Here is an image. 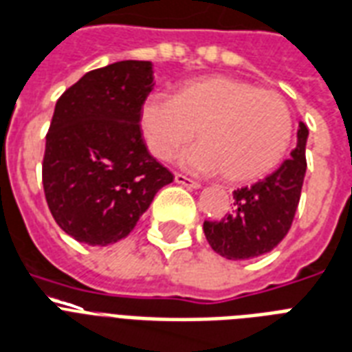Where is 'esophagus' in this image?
Instances as JSON below:
<instances>
[{
    "label": "esophagus",
    "instance_id": "1",
    "mask_svg": "<svg viewBox=\"0 0 352 352\" xmlns=\"http://www.w3.org/2000/svg\"><path fill=\"white\" fill-rule=\"evenodd\" d=\"M174 182H176V184H179V186L189 187V189H198V187H200V184H198V182H195V179H191V178H187V176H184V174H174Z\"/></svg>",
    "mask_w": 352,
    "mask_h": 352
}]
</instances>
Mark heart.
Masks as SVG:
<instances>
[{
  "label": "heart",
  "mask_w": 352,
  "mask_h": 352,
  "mask_svg": "<svg viewBox=\"0 0 352 352\" xmlns=\"http://www.w3.org/2000/svg\"><path fill=\"white\" fill-rule=\"evenodd\" d=\"M139 129L155 160L168 161L195 133L200 142L179 163L197 174H219L234 184L271 174L293 135L286 100L230 76H208L179 87L174 96L150 94L139 109Z\"/></svg>",
  "instance_id": "heart-1"
}]
</instances>
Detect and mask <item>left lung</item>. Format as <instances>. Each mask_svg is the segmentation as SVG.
Here are the masks:
<instances>
[{"mask_svg": "<svg viewBox=\"0 0 352 352\" xmlns=\"http://www.w3.org/2000/svg\"><path fill=\"white\" fill-rule=\"evenodd\" d=\"M308 128L298 122L297 146L282 165L252 186L234 191V210L221 221H204L211 248L226 260L271 252L292 228L306 174Z\"/></svg>", "mask_w": 352, "mask_h": 352, "instance_id": "left-lung-1", "label": "left lung"}]
</instances>
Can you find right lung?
<instances>
[{"mask_svg": "<svg viewBox=\"0 0 352 352\" xmlns=\"http://www.w3.org/2000/svg\"><path fill=\"white\" fill-rule=\"evenodd\" d=\"M152 89L150 60H118L87 72L57 100L42 184L55 223L76 241L107 247L124 239L174 179L139 129Z\"/></svg>", "mask_w": 352, "mask_h": 352, "instance_id": "obj_1", "label": "right lung"}]
</instances>
